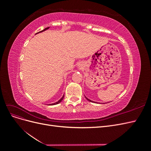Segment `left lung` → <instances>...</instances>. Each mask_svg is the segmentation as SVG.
Instances as JSON below:
<instances>
[{
	"instance_id": "1",
	"label": "left lung",
	"mask_w": 151,
	"mask_h": 151,
	"mask_svg": "<svg viewBox=\"0 0 151 151\" xmlns=\"http://www.w3.org/2000/svg\"><path fill=\"white\" fill-rule=\"evenodd\" d=\"M86 97V96H85ZM86 98L87 99V100H88V101H90V102H92V103H96L95 101H91V100H90L89 99H88V98H87V97H86Z\"/></svg>"
}]
</instances>
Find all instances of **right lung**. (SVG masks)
Here are the masks:
<instances>
[{
  "label": "right lung",
  "instance_id": "add662e5",
  "mask_svg": "<svg viewBox=\"0 0 151 151\" xmlns=\"http://www.w3.org/2000/svg\"><path fill=\"white\" fill-rule=\"evenodd\" d=\"M49 28H50V27H48V28H45L43 30H42V31H41L38 32V33H36V34H38V33H42V32H43V31H46V30L48 29ZM63 98H64V95H63V96H62V97L60 99H59L58 101H57V102H55V103H54L49 104L48 105H55V104H58V103H61V102H62V101L63 100Z\"/></svg>",
  "mask_w": 151,
  "mask_h": 151
}]
</instances>
